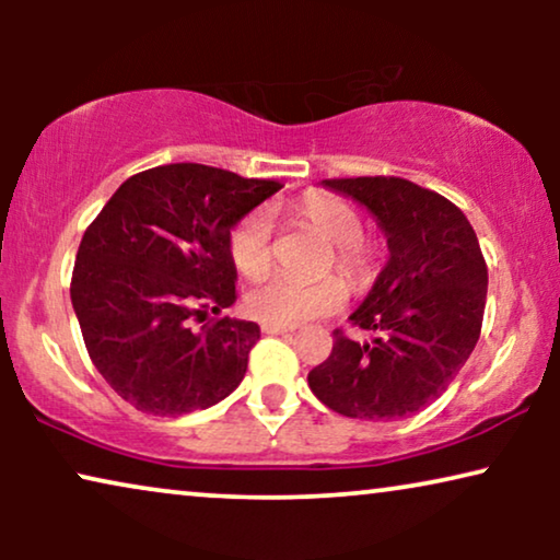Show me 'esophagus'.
<instances>
[{
    "instance_id": "1",
    "label": "esophagus",
    "mask_w": 560,
    "mask_h": 560,
    "mask_svg": "<svg viewBox=\"0 0 560 560\" xmlns=\"http://www.w3.org/2000/svg\"><path fill=\"white\" fill-rule=\"evenodd\" d=\"M262 331L265 334H272V336H282V334H290L293 328L290 326H275V324H262Z\"/></svg>"
}]
</instances>
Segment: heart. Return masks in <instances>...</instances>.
Returning <instances> with one entry per match:
<instances>
[{"label":"heart","mask_w":560,"mask_h":560,"mask_svg":"<svg viewBox=\"0 0 560 560\" xmlns=\"http://www.w3.org/2000/svg\"><path fill=\"white\" fill-rule=\"evenodd\" d=\"M295 217L305 229L331 244V257L320 270L336 267L343 278L359 282L366 278L372 255L362 242V219L347 201L331 194L311 190L295 203ZM229 257L236 272L259 280L272 267V217L267 209L247 213L229 234ZM347 301V288L339 278H320L313 282H293L272 278L247 295L249 316L262 324L298 326L305 320L331 316Z\"/></svg>","instance_id":"b5f03b06"}]
</instances>
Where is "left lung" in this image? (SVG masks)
<instances>
[{"label":"left lung","instance_id":"left-lung-1","mask_svg":"<svg viewBox=\"0 0 560 560\" xmlns=\"http://www.w3.org/2000/svg\"><path fill=\"white\" fill-rule=\"evenodd\" d=\"M377 219L389 259L349 320L372 341L336 328L334 349L308 372L326 408L359 420H397L446 393L471 357L487 303V262L464 211L405 178H331Z\"/></svg>","mask_w":560,"mask_h":560}]
</instances>
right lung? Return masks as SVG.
<instances>
[{"label": "right lung", "mask_w": 560, "mask_h": 560, "mask_svg": "<svg viewBox=\"0 0 560 560\" xmlns=\"http://www.w3.org/2000/svg\"><path fill=\"white\" fill-rule=\"evenodd\" d=\"M280 183L173 163L121 183L83 234L71 303L91 362L121 400L186 416L232 395L259 339L236 301L229 234Z\"/></svg>", "instance_id": "obj_1"}]
</instances>
